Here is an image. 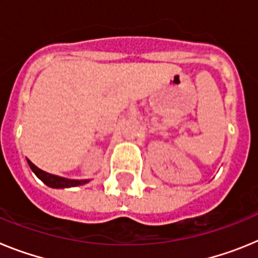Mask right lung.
Segmentation results:
<instances>
[{
  "instance_id": "1",
  "label": "right lung",
  "mask_w": 258,
  "mask_h": 258,
  "mask_svg": "<svg viewBox=\"0 0 258 258\" xmlns=\"http://www.w3.org/2000/svg\"><path fill=\"white\" fill-rule=\"evenodd\" d=\"M27 163H28L29 168L32 169V172L37 175L41 181L44 182L46 186L51 188H68V187H76V186H83V184L88 183L90 179H68L64 177H59V175L51 174V173H47L45 170L40 169L35 164L29 161L27 159Z\"/></svg>"
}]
</instances>
